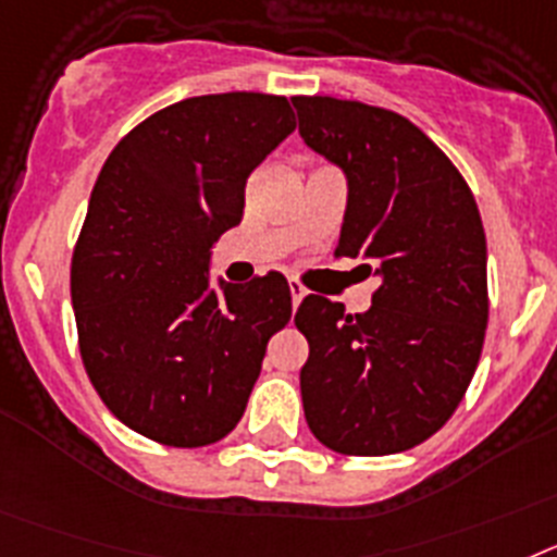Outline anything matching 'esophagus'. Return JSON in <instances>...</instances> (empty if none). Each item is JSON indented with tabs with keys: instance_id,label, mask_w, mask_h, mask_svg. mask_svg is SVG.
<instances>
[{
	"instance_id": "esophagus-1",
	"label": "esophagus",
	"mask_w": 557,
	"mask_h": 557,
	"mask_svg": "<svg viewBox=\"0 0 557 557\" xmlns=\"http://www.w3.org/2000/svg\"><path fill=\"white\" fill-rule=\"evenodd\" d=\"M288 288H292V306H294V311H297L299 302L306 299L308 288H306V285H302V283H299V280H288Z\"/></svg>"
}]
</instances>
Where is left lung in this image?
Listing matches in <instances>:
<instances>
[{"mask_svg": "<svg viewBox=\"0 0 557 557\" xmlns=\"http://www.w3.org/2000/svg\"><path fill=\"white\" fill-rule=\"evenodd\" d=\"M299 134L347 176L336 258L381 280L367 313L308 294L294 325L313 437L347 457L420 446L471 384L487 327V246L462 173L395 111L359 100L294 98Z\"/></svg>", "mask_w": 557, "mask_h": 557, "instance_id": "1", "label": "left lung"}]
</instances>
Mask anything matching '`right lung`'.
<instances>
[{"label":"right lung","mask_w":557,"mask_h":557,"mask_svg":"<svg viewBox=\"0 0 557 557\" xmlns=\"http://www.w3.org/2000/svg\"><path fill=\"white\" fill-rule=\"evenodd\" d=\"M294 128L280 95H201L106 159L72 251L77 347L100 400L143 437L201 448L244 418L292 292L280 272L212 292L207 263L244 219L249 173Z\"/></svg>","instance_id":"1"}]
</instances>
